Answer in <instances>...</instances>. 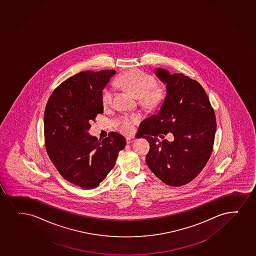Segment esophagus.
Wrapping results in <instances>:
<instances>
[{
  "mask_svg": "<svg viewBox=\"0 0 256 256\" xmlns=\"http://www.w3.org/2000/svg\"><path fill=\"white\" fill-rule=\"evenodd\" d=\"M126 143H128V144H131V143H132V142L136 140V138H134V137H126Z\"/></svg>",
  "mask_w": 256,
  "mask_h": 256,
  "instance_id": "obj_1",
  "label": "esophagus"
}]
</instances>
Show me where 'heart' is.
<instances>
[{
	"label": "heart",
	"instance_id": "heart-1",
	"mask_svg": "<svg viewBox=\"0 0 256 256\" xmlns=\"http://www.w3.org/2000/svg\"><path fill=\"white\" fill-rule=\"evenodd\" d=\"M119 84L138 98L140 104L149 108H158L166 98V89L161 84H155V78L142 70H134L125 72L118 78ZM102 104L108 106L113 100V92L110 88L102 92ZM136 118H124L118 122L119 130L130 132L136 125Z\"/></svg>",
	"mask_w": 256,
	"mask_h": 256
}]
</instances>
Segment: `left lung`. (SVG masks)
<instances>
[{"label": "left lung", "instance_id": "obj_1", "mask_svg": "<svg viewBox=\"0 0 256 256\" xmlns=\"http://www.w3.org/2000/svg\"><path fill=\"white\" fill-rule=\"evenodd\" d=\"M166 84L160 112L142 122L140 130L150 144L148 167L162 182L172 186L188 184L206 164L214 148L216 116L209 98L198 82L184 74L155 71ZM172 133L173 142L157 137Z\"/></svg>", "mask_w": 256, "mask_h": 256}]
</instances>
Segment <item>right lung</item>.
I'll use <instances>...</instances> for the list:
<instances>
[{"instance_id": "right-lung-1", "label": "right lung", "mask_w": 256, "mask_h": 256, "mask_svg": "<svg viewBox=\"0 0 256 256\" xmlns=\"http://www.w3.org/2000/svg\"><path fill=\"white\" fill-rule=\"evenodd\" d=\"M114 70L83 71L54 89L44 110L46 150L60 176L76 186L92 190L114 166L126 140L118 132L98 140L88 134L104 112L102 92Z\"/></svg>"}]
</instances>
